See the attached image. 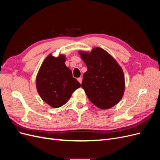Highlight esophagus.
<instances>
[{"label":"esophagus","instance_id":"1","mask_svg":"<svg viewBox=\"0 0 160 160\" xmlns=\"http://www.w3.org/2000/svg\"><path fill=\"white\" fill-rule=\"evenodd\" d=\"M77 80H78V81L81 84V83H82V78H81V77H79V78L77 79Z\"/></svg>","mask_w":160,"mask_h":160}]
</instances>
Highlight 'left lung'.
I'll return each mask as SVG.
<instances>
[{"label":"left lung","mask_w":160,"mask_h":160,"mask_svg":"<svg viewBox=\"0 0 160 160\" xmlns=\"http://www.w3.org/2000/svg\"><path fill=\"white\" fill-rule=\"evenodd\" d=\"M88 71L81 87L91 102L101 109L113 108L122 99L125 77L122 67L109 52L100 47L91 51H79Z\"/></svg>","instance_id":"1"}]
</instances>
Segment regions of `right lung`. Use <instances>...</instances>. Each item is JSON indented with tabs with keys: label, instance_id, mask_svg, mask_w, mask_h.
Segmentation results:
<instances>
[{
	"label": "right lung",
	"instance_id": "right-lung-1",
	"mask_svg": "<svg viewBox=\"0 0 160 160\" xmlns=\"http://www.w3.org/2000/svg\"><path fill=\"white\" fill-rule=\"evenodd\" d=\"M65 55H48L38 70L36 77V88L41 99L52 108L65 105L72 93L81 87L73 78L71 69L65 62Z\"/></svg>",
	"mask_w": 160,
	"mask_h": 160
}]
</instances>
